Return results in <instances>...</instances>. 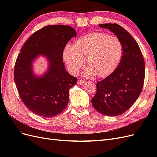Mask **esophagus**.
I'll list each match as a JSON object with an SVG mask.
<instances>
[{"mask_svg":"<svg viewBox=\"0 0 157 157\" xmlns=\"http://www.w3.org/2000/svg\"><path fill=\"white\" fill-rule=\"evenodd\" d=\"M84 82H85L84 80H82V79H78V80H77V84H78V85H82V84H83Z\"/></svg>","mask_w":157,"mask_h":157,"instance_id":"esophagus-1","label":"esophagus"}]
</instances>
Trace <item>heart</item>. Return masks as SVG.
I'll use <instances>...</instances> for the list:
<instances>
[{"label": "heart", "mask_w": 157, "mask_h": 157, "mask_svg": "<svg viewBox=\"0 0 157 157\" xmlns=\"http://www.w3.org/2000/svg\"><path fill=\"white\" fill-rule=\"evenodd\" d=\"M122 46L117 37L94 33L80 38L74 46L67 44L63 50V59L71 74L77 75L86 63L87 77L95 75L104 77L110 75L120 62Z\"/></svg>", "instance_id": "b5f03b06"}]
</instances>
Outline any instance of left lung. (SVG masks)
I'll return each instance as SVG.
<instances>
[{
  "instance_id": "8db88e82",
  "label": "left lung",
  "mask_w": 157,
  "mask_h": 157,
  "mask_svg": "<svg viewBox=\"0 0 157 157\" xmlns=\"http://www.w3.org/2000/svg\"><path fill=\"white\" fill-rule=\"evenodd\" d=\"M112 31L122 46V56L117 69L97 82L96 94L92 99L94 109L107 116L126 112L140 96L145 80V61L136 40L117 23L99 24Z\"/></svg>"
}]
</instances>
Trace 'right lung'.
I'll return each instance as SVG.
<instances>
[{"label":"right lung","mask_w":157,"mask_h":157,"mask_svg":"<svg viewBox=\"0 0 157 157\" xmlns=\"http://www.w3.org/2000/svg\"><path fill=\"white\" fill-rule=\"evenodd\" d=\"M77 33L63 25L45 26L27 40L14 66V81L24 105L33 113L44 117L59 115L67 107L69 89L77 78L65 71L63 50ZM39 55L49 61V69L41 78H36L31 69L32 61Z\"/></svg>","instance_id":"add662e5"}]
</instances>
